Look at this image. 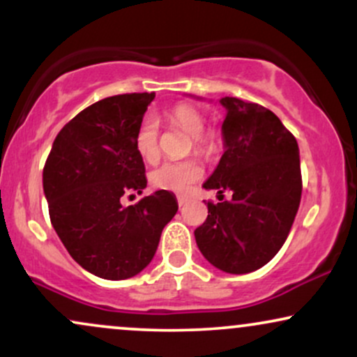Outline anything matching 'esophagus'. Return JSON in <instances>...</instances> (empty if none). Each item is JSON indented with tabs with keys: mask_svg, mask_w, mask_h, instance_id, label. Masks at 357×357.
I'll return each instance as SVG.
<instances>
[{
	"mask_svg": "<svg viewBox=\"0 0 357 357\" xmlns=\"http://www.w3.org/2000/svg\"><path fill=\"white\" fill-rule=\"evenodd\" d=\"M186 203H188V199L183 198V196H179V198H178V204H179V206H184V204H186Z\"/></svg>",
	"mask_w": 357,
	"mask_h": 357,
	"instance_id": "34e87169",
	"label": "esophagus"
}]
</instances>
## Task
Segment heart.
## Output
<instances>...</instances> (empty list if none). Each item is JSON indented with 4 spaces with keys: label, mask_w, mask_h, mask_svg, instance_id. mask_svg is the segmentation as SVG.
Segmentation results:
<instances>
[{
    "label": "heart",
    "mask_w": 357,
    "mask_h": 357,
    "mask_svg": "<svg viewBox=\"0 0 357 357\" xmlns=\"http://www.w3.org/2000/svg\"><path fill=\"white\" fill-rule=\"evenodd\" d=\"M171 117L181 129L195 137L198 149H210V139L203 137L204 121L202 114L190 105H176ZM136 149L146 159L153 161L159 153V119L155 114L149 112L139 122L136 132ZM203 176V167L196 159H183V161H166L151 173V183L159 190L174 192H186Z\"/></svg>",
    "instance_id": "heart-1"
}]
</instances>
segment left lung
Listing matches in <instances>:
<instances>
[{
	"label": "left lung",
	"instance_id": "left-lung-1",
	"mask_svg": "<svg viewBox=\"0 0 357 357\" xmlns=\"http://www.w3.org/2000/svg\"><path fill=\"white\" fill-rule=\"evenodd\" d=\"M220 104L225 153L203 188L233 195L208 203L195 238L213 267L240 275L264 267L285 243L301 204V159L296 137L272 110L236 97Z\"/></svg>",
	"mask_w": 357,
	"mask_h": 357
}]
</instances>
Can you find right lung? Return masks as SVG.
I'll use <instances>...</instances> for the list:
<instances>
[{
	"label": "right lung",
	"instance_id": "right-lung-1",
	"mask_svg": "<svg viewBox=\"0 0 357 357\" xmlns=\"http://www.w3.org/2000/svg\"><path fill=\"white\" fill-rule=\"evenodd\" d=\"M154 97L124 93L84 109L55 137L43 167L56 235L82 268L107 280L142 272L178 211V199L166 190L130 206L121 203L129 191L141 195L147 186L134 139Z\"/></svg>",
	"mask_w": 357,
	"mask_h": 357
}]
</instances>
